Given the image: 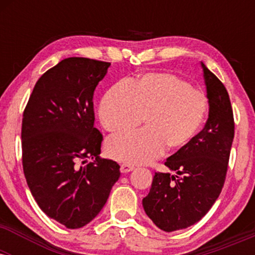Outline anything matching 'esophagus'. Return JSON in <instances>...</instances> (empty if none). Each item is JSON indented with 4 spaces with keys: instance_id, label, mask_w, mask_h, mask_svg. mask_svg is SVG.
Instances as JSON below:
<instances>
[{
    "instance_id": "1",
    "label": "esophagus",
    "mask_w": 255,
    "mask_h": 255,
    "mask_svg": "<svg viewBox=\"0 0 255 255\" xmlns=\"http://www.w3.org/2000/svg\"><path fill=\"white\" fill-rule=\"evenodd\" d=\"M122 174H126V172H129L134 170V166L129 164H121V168H120Z\"/></svg>"
}]
</instances>
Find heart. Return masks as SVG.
Returning a JSON list of instances; mask_svg holds the SVG:
<instances>
[{"label":"heart","instance_id":"heart-1","mask_svg":"<svg viewBox=\"0 0 255 255\" xmlns=\"http://www.w3.org/2000/svg\"><path fill=\"white\" fill-rule=\"evenodd\" d=\"M207 110L201 91L166 73H150L134 81L114 85L102 99L99 120L107 130L144 129L110 136L108 156L128 164H144L164 152L184 148L197 135Z\"/></svg>","mask_w":255,"mask_h":255}]
</instances>
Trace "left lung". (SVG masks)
<instances>
[{
    "mask_svg": "<svg viewBox=\"0 0 255 255\" xmlns=\"http://www.w3.org/2000/svg\"><path fill=\"white\" fill-rule=\"evenodd\" d=\"M209 119L184 148L166 158L170 172H154L148 194L142 199L146 215L159 229H186L200 221L223 188L231 144L234 116L229 95L221 80L201 62Z\"/></svg>",
    "mask_w": 255,
    "mask_h": 255,
    "instance_id": "8db88e82",
    "label": "left lung"
}]
</instances>
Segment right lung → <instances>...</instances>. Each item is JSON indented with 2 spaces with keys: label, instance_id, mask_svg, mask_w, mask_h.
<instances>
[{
  "label": "right lung",
  "instance_id": "1",
  "mask_svg": "<svg viewBox=\"0 0 255 255\" xmlns=\"http://www.w3.org/2000/svg\"><path fill=\"white\" fill-rule=\"evenodd\" d=\"M109 62L68 57L37 81L22 118V166L46 216L68 229L89 224L119 180L120 165L99 158L93 93ZM91 157L93 162L87 163Z\"/></svg>",
  "mask_w": 255,
  "mask_h": 255
}]
</instances>
